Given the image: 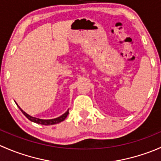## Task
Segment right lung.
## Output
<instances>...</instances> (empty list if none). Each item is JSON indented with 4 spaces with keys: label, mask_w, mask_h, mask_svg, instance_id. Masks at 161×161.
<instances>
[{
    "label": "right lung",
    "mask_w": 161,
    "mask_h": 161,
    "mask_svg": "<svg viewBox=\"0 0 161 161\" xmlns=\"http://www.w3.org/2000/svg\"><path fill=\"white\" fill-rule=\"evenodd\" d=\"M17 104V103H16ZM18 105V104H17ZM19 106V105H18ZM19 108H20V110L21 111V112H22L23 114H24L25 115V117L27 118L29 120L31 121V122H36V123H38V124H41V125H54V124H57V123H59V122H63L64 120H65L66 118L67 117V115H68L69 114V109L67 111V112H65L64 114H63L61 116L58 117V118H56V119H38V118H35V117H32L31 116V115H28L26 112H25L24 111L22 110V109L21 108L19 107Z\"/></svg>",
    "instance_id": "add662e5"
}]
</instances>
